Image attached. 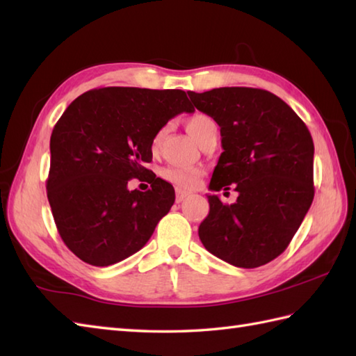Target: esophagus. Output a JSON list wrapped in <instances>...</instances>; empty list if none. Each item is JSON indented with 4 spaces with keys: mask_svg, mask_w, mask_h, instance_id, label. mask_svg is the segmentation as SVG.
I'll return each mask as SVG.
<instances>
[{
    "mask_svg": "<svg viewBox=\"0 0 356 356\" xmlns=\"http://www.w3.org/2000/svg\"><path fill=\"white\" fill-rule=\"evenodd\" d=\"M187 192H184V191H181V188H177V197H175V201L177 202H181V201H184L186 198H187Z\"/></svg>",
    "mask_w": 356,
    "mask_h": 356,
    "instance_id": "esophagus-1",
    "label": "esophagus"
}]
</instances>
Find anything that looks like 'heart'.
Here are the masks:
<instances>
[{"label":"heart","instance_id":"1","mask_svg":"<svg viewBox=\"0 0 356 356\" xmlns=\"http://www.w3.org/2000/svg\"><path fill=\"white\" fill-rule=\"evenodd\" d=\"M187 130L191 132V135L197 140L200 144L204 138H207L210 134L218 130V126L213 118H210L209 115L204 113H195L193 117H191L186 122ZM164 135V129L159 130V132L154 138V146H158L163 140ZM161 177L169 181V183L175 184L178 188H195L200 184V178H201V170L195 169V168H178V165H169V168H164L161 170Z\"/></svg>","mask_w":356,"mask_h":356}]
</instances>
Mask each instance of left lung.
Listing matches in <instances>:
<instances>
[{
	"label": "left lung",
	"mask_w": 356,
	"mask_h": 356,
	"mask_svg": "<svg viewBox=\"0 0 356 356\" xmlns=\"http://www.w3.org/2000/svg\"><path fill=\"white\" fill-rule=\"evenodd\" d=\"M187 93L221 129L224 152L209 188L238 192L234 204L207 195L201 243L243 269L270 263L287 249L314 201L315 149L309 129L284 101L263 89Z\"/></svg>",
	"instance_id": "left-lung-1"
}]
</instances>
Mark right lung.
Here are the masks:
<instances>
[{
	"label": "right lung",
	"instance_id": "obj_1",
	"mask_svg": "<svg viewBox=\"0 0 356 356\" xmlns=\"http://www.w3.org/2000/svg\"><path fill=\"white\" fill-rule=\"evenodd\" d=\"M195 112L184 90L103 87L72 101L50 136L47 198L64 244L106 267L143 249L175 202L172 184L144 168L155 135ZM148 179L147 193L129 179Z\"/></svg>",
	"mask_w": 356,
	"mask_h": 356
}]
</instances>
